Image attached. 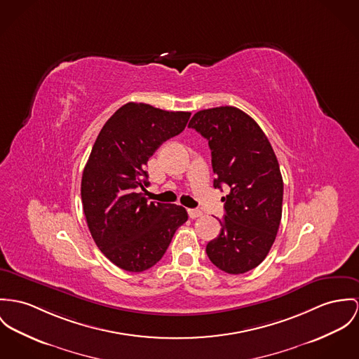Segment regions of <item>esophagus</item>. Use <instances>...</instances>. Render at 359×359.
<instances>
[{
    "label": "esophagus",
    "instance_id": "34e87169",
    "mask_svg": "<svg viewBox=\"0 0 359 359\" xmlns=\"http://www.w3.org/2000/svg\"><path fill=\"white\" fill-rule=\"evenodd\" d=\"M203 213H202V210L201 209H189V216H190V219H198V217H201Z\"/></svg>",
    "mask_w": 359,
    "mask_h": 359
}]
</instances>
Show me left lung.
Listing matches in <instances>:
<instances>
[{
  "instance_id": "obj_1",
  "label": "left lung",
  "mask_w": 359,
  "mask_h": 359,
  "mask_svg": "<svg viewBox=\"0 0 359 359\" xmlns=\"http://www.w3.org/2000/svg\"><path fill=\"white\" fill-rule=\"evenodd\" d=\"M189 127L208 139L215 189L222 196L220 235L206 246L221 271L241 275L258 266L276 239L283 210V177L276 154L261 127L233 107L196 111Z\"/></svg>"
}]
</instances>
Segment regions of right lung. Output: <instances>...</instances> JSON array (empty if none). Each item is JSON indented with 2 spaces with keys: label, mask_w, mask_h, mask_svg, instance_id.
<instances>
[{
  "label": "right lung",
  "mask_w": 359,
  "mask_h": 359,
  "mask_svg": "<svg viewBox=\"0 0 359 359\" xmlns=\"http://www.w3.org/2000/svg\"><path fill=\"white\" fill-rule=\"evenodd\" d=\"M190 111H168L128 102L113 113L83 169V212L98 248L116 266L143 272L165 254L187 219L179 205L147 202L149 158L187 126Z\"/></svg>",
  "instance_id": "right-lung-1"
}]
</instances>
